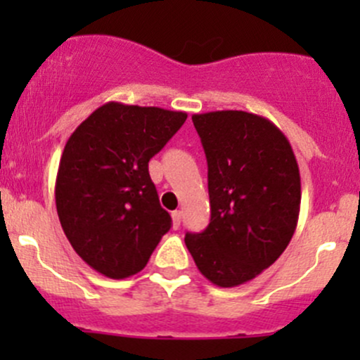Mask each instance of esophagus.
Listing matches in <instances>:
<instances>
[{"instance_id":"esophagus-1","label":"esophagus","mask_w":360,"mask_h":360,"mask_svg":"<svg viewBox=\"0 0 360 360\" xmlns=\"http://www.w3.org/2000/svg\"><path fill=\"white\" fill-rule=\"evenodd\" d=\"M181 226V210H174L172 212V228L177 230Z\"/></svg>"}]
</instances>
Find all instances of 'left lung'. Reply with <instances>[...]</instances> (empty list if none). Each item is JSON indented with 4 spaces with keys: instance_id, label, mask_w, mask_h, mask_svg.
<instances>
[{
    "instance_id": "8db88e82",
    "label": "left lung",
    "mask_w": 360,
    "mask_h": 360,
    "mask_svg": "<svg viewBox=\"0 0 360 360\" xmlns=\"http://www.w3.org/2000/svg\"><path fill=\"white\" fill-rule=\"evenodd\" d=\"M207 157L210 223L184 242L207 281L245 284L291 242L300 216V167L275 123L248 111L193 115Z\"/></svg>"
}]
</instances>
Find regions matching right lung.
I'll list each match as a JSON object with an SVG mask.
<instances>
[{
    "label": "right lung",
    "mask_w": 360,
    "mask_h": 360,
    "mask_svg": "<svg viewBox=\"0 0 360 360\" xmlns=\"http://www.w3.org/2000/svg\"><path fill=\"white\" fill-rule=\"evenodd\" d=\"M186 118L183 111L106 103L68 139L56 179L57 214L76 254L104 277L143 270L170 230L148 162Z\"/></svg>",
    "instance_id": "right-lung-1"
}]
</instances>
